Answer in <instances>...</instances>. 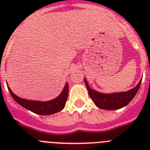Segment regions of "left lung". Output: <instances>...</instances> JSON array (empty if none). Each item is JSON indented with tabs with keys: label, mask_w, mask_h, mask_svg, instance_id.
<instances>
[{
	"label": "left lung",
	"mask_w": 150,
	"mask_h": 150,
	"mask_svg": "<svg viewBox=\"0 0 150 150\" xmlns=\"http://www.w3.org/2000/svg\"><path fill=\"white\" fill-rule=\"evenodd\" d=\"M141 81H142V79H140L138 84L134 88H132L129 91L104 94L90 88L86 79L84 78L85 84L86 86L88 95L91 100H93L95 105L98 108L107 110H114L120 109V108H122L128 105L138 91Z\"/></svg>",
	"instance_id": "left-lung-1"
}]
</instances>
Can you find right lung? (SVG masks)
I'll return each mask as SVG.
<instances>
[{"label": "right lung", "mask_w": 150, "mask_h": 150, "mask_svg": "<svg viewBox=\"0 0 150 150\" xmlns=\"http://www.w3.org/2000/svg\"><path fill=\"white\" fill-rule=\"evenodd\" d=\"M7 88L13 98L19 105L25 107V109L40 115H51L58 112L64 109L68 96V83H66L63 91L59 96L48 101H40V100H31L19 98L13 93L8 84Z\"/></svg>", "instance_id": "obj_1"}]
</instances>
